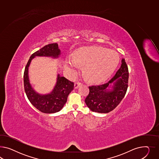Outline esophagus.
<instances>
[{"mask_svg": "<svg viewBox=\"0 0 159 159\" xmlns=\"http://www.w3.org/2000/svg\"><path fill=\"white\" fill-rule=\"evenodd\" d=\"M80 84H81L80 83H79V82H76V83H75V84H74L75 89H77L79 86H80Z\"/></svg>", "mask_w": 159, "mask_h": 159, "instance_id": "34e87169", "label": "esophagus"}]
</instances>
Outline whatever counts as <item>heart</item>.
Wrapping results in <instances>:
<instances>
[{
	"instance_id": "obj_1",
	"label": "heart",
	"mask_w": 159,
	"mask_h": 159,
	"mask_svg": "<svg viewBox=\"0 0 159 159\" xmlns=\"http://www.w3.org/2000/svg\"><path fill=\"white\" fill-rule=\"evenodd\" d=\"M119 62L117 52L98 46L84 47L79 50L74 57H68L65 68L74 75L79 65L84 66V74L90 82L99 83L106 80L116 70Z\"/></svg>"
}]
</instances>
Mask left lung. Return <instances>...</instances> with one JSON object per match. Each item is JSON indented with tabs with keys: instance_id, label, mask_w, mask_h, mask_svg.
<instances>
[{
	"instance_id": "1",
	"label": "left lung",
	"mask_w": 159,
	"mask_h": 159,
	"mask_svg": "<svg viewBox=\"0 0 159 159\" xmlns=\"http://www.w3.org/2000/svg\"><path fill=\"white\" fill-rule=\"evenodd\" d=\"M129 69L125 58L120 69L109 82L102 85L89 86L85 99L87 106L93 112L106 113L113 111L124 98L128 88ZM112 89L109 90V88Z\"/></svg>"
}]
</instances>
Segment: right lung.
I'll use <instances>...</instances> for the list:
<instances>
[{"label": "right lung", "instance_id": "obj_1", "mask_svg": "<svg viewBox=\"0 0 159 159\" xmlns=\"http://www.w3.org/2000/svg\"><path fill=\"white\" fill-rule=\"evenodd\" d=\"M60 54V50L57 43L47 44L32 54L25 68L24 84L26 95L30 103L39 111L44 113H53L62 109L67 101L69 94L73 90L74 83L58 74L56 86L52 92L47 94H40L30 85L28 69L31 61L36 56L51 57L53 58H57Z\"/></svg>", "mask_w": 159, "mask_h": 159}]
</instances>
